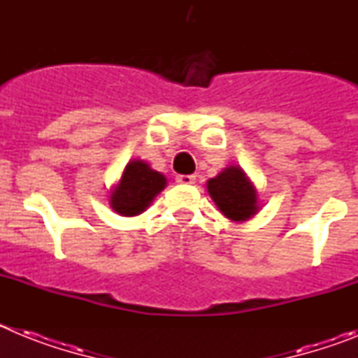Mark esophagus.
Masks as SVG:
<instances>
[{"label":"esophagus","instance_id":"obj_1","mask_svg":"<svg viewBox=\"0 0 358 358\" xmlns=\"http://www.w3.org/2000/svg\"><path fill=\"white\" fill-rule=\"evenodd\" d=\"M176 181L179 182V185H194L195 176H177Z\"/></svg>","mask_w":358,"mask_h":358}]
</instances>
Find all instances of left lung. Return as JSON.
<instances>
[{
    "mask_svg": "<svg viewBox=\"0 0 358 358\" xmlns=\"http://www.w3.org/2000/svg\"><path fill=\"white\" fill-rule=\"evenodd\" d=\"M208 192L217 208L231 220H248L258 211L256 189L240 166H227L208 181Z\"/></svg>",
    "mask_w": 358,
    "mask_h": 358,
    "instance_id": "8db88e82",
    "label": "left lung"
}]
</instances>
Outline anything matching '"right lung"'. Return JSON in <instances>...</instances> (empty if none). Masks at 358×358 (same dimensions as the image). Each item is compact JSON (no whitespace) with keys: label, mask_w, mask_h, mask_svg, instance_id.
<instances>
[{"label":"right lung","mask_w":358,"mask_h":358,"mask_svg":"<svg viewBox=\"0 0 358 358\" xmlns=\"http://www.w3.org/2000/svg\"><path fill=\"white\" fill-rule=\"evenodd\" d=\"M164 186L163 173L152 170L145 161H131L123 170L120 185L110 194V208L123 217H134L150 206Z\"/></svg>","instance_id":"obj_1"}]
</instances>
